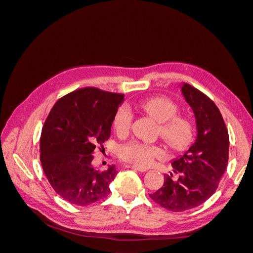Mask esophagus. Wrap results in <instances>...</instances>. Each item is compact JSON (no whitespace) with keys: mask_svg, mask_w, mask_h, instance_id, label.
<instances>
[{"mask_svg":"<svg viewBox=\"0 0 253 253\" xmlns=\"http://www.w3.org/2000/svg\"><path fill=\"white\" fill-rule=\"evenodd\" d=\"M127 168H131V169H134V170H137V171H140V172H144L147 171V169L143 167H140V166H137V165H127L126 166Z\"/></svg>","mask_w":253,"mask_h":253,"instance_id":"obj_1","label":"esophagus"}]
</instances>
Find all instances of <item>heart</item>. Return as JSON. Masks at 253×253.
<instances>
[{"instance_id": "heart-1", "label": "heart", "mask_w": 253, "mask_h": 253, "mask_svg": "<svg viewBox=\"0 0 253 253\" xmlns=\"http://www.w3.org/2000/svg\"><path fill=\"white\" fill-rule=\"evenodd\" d=\"M135 106L159 122V135L171 150L183 151L193 141L194 121L188 116L176 115L178 108L171 99L166 97L148 98L136 102ZM113 125L118 135L128 133L132 125V113L126 105H122L117 110ZM163 154L162 147L142 141L128 142L121 151V156L126 162L141 166L150 165Z\"/></svg>"}]
</instances>
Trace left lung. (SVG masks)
<instances>
[{"label": "left lung", "mask_w": 253, "mask_h": 253, "mask_svg": "<svg viewBox=\"0 0 253 253\" xmlns=\"http://www.w3.org/2000/svg\"><path fill=\"white\" fill-rule=\"evenodd\" d=\"M181 91L192 108L197 135L195 142L172 163L163 187L149 194L151 200L172 212L202 205L215 192L229 157V135L223 116L210 98L185 83Z\"/></svg>", "instance_id": "obj_1"}]
</instances>
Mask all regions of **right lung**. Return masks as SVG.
<instances>
[{"mask_svg": "<svg viewBox=\"0 0 253 253\" xmlns=\"http://www.w3.org/2000/svg\"><path fill=\"white\" fill-rule=\"evenodd\" d=\"M122 100L124 95L85 87L60 98L50 110L42 127L40 160L50 186L66 202L87 206L110 194L116 166L101 171L91 160L97 149L104 150Z\"/></svg>", "mask_w": 253, "mask_h": 253, "instance_id": "obj_1", "label": "right lung"}]
</instances>
